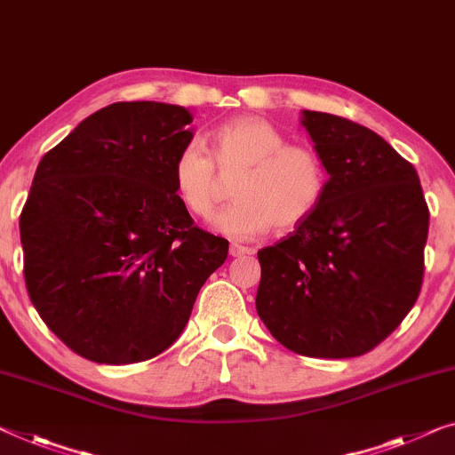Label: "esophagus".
<instances>
[{"label": "esophagus", "mask_w": 455, "mask_h": 455, "mask_svg": "<svg viewBox=\"0 0 455 455\" xmlns=\"http://www.w3.org/2000/svg\"><path fill=\"white\" fill-rule=\"evenodd\" d=\"M253 253V249L245 247V245H239V243H230V255L233 257H245Z\"/></svg>", "instance_id": "esophagus-1"}]
</instances>
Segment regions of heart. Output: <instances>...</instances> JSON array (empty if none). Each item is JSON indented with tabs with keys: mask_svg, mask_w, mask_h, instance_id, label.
<instances>
[{
	"mask_svg": "<svg viewBox=\"0 0 455 455\" xmlns=\"http://www.w3.org/2000/svg\"><path fill=\"white\" fill-rule=\"evenodd\" d=\"M235 178L236 200L216 216V228L235 239H255L274 225L282 233L302 227L329 188L327 165L316 148L286 142L280 128L259 116L220 124L210 155L192 140L172 161L175 194L196 219H212L227 181Z\"/></svg>",
	"mask_w": 455,
	"mask_h": 455,
	"instance_id": "b5f03b06",
	"label": "heart"
}]
</instances>
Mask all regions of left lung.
I'll return each mask as SVG.
<instances>
[{
  "mask_svg": "<svg viewBox=\"0 0 455 455\" xmlns=\"http://www.w3.org/2000/svg\"><path fill=\"white\" fill-rule=\"evenodd\" d=\"M329 172L316 212L257 257V315L307 357H355L384 341L423 286L427 208L417 169L374 131L304 110Z\"/></svg>",
  "mask_w": 455,
  "mask_h": 455,
  "instance_id": "1",
  "label": "left lung"
}]
</instances>
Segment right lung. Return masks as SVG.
<instances>
[{
    "instance_id": "right-lung-1",
    "label": "right lung",
    "mask_w": 455,
    "mask_h": 455,
    "mask_svg": "<svg viewBox=\"0 0 455 455\" xmlns=\"http://www.w3.org/2000/svg\"><path fill=\"white\" fill-rule=\"evenodd\" d=\"M186 108L116 101L38 163L20 214L26 290L54 335L98 363L159 355L228 241L194 225L172 181Z\"/></svg>"
}]
</instances>
